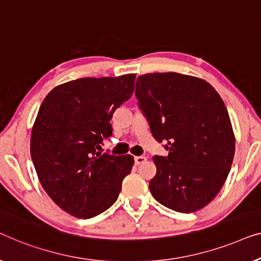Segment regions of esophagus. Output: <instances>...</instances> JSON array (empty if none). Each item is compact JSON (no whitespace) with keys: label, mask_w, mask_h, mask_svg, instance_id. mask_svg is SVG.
Instances as JSON below:
<instances>
[{"label":"esophagus","mask_w":261,"mask_h":261,"mask_svg":"<svg viewBox=\"0 0 261 261\" xmlns=\"http://www.w3.org/2000/svg\"><path fill=\"white\" fill-rule=\"evenodd\" d=\"M145 161H146L145 156H136L135 157V164H136V166H139V164L144 163Z\"/></svg>","instance_id":"obj_1"}]
</instances>
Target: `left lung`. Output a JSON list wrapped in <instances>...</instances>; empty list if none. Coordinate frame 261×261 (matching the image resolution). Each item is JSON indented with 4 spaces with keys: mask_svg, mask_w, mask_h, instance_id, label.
Listing matches in <instances>:
<instances>
[{
    "mask_svg": "<svg viewBox=\"0 0 261 261\" xmlns=\"http://www.w3.org/2000/svg\"><path fill=\"white\" fill-rule=\"evenodd\" d=\"M135 94L153 138L169 151L152 157V196L175 212L203 208L222 188L236 150L221 97L204 80L174 72L138 76Z\"/></svg>",
    "mask_w": 261,
    "mask_h": 261,
    "instance_id": "left-lung-1",
    "label": "left lung"
}]
</instances>
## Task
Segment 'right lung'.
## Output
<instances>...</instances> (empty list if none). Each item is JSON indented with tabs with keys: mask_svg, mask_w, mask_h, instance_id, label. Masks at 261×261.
I'll use <instances>...</instances> for the list:
<instances>
[{
	"mask_svg": "<svg viewBox=\"0 0 261 261\" xmlns=\"http://www.w3.org/2000/svg\"><path fill=\"white\" fill-rule=\"evenodd\" d=\"M136 74L82 78L57 86L43 99L31 138L40 183L62 211L90 219L118 199L134 166L131 155L101 153L113 112L134 93Z\"/></svg>",
	"mask_w": 261,
	"mask_h": 261,
	"instance_id": "1",
	"label": "right lung"
}]
</instances>
